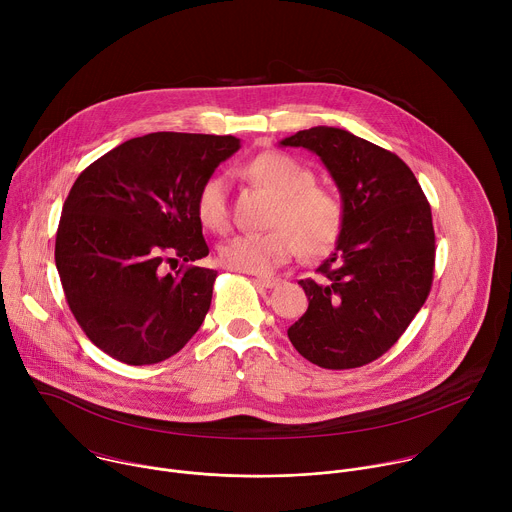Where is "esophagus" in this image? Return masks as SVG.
Here are the masks:
<instances>
[{
	"instance_id": "esophagus-1",
	"label": "esophagus",
	"mask_w": 512,
	"mask_h": 512,
	"mask_svg": "<svg viewBox=\"0 0 512 512\" xmlns=\"http://www.w3.org/2000/svg\"><path fill=\"white\" fill-rule=\"evenodd\" d=\"M255 281H257V285H261V287H265V289H271V287L279 285V279H277V277H267V275H257Z\"/></svg>"
}]
</instances>
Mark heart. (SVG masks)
I'll return each mask as SVG.
<instances>
[{
	"instance_id": "1",
	"label": "heart",
	"mask_w": 512,
	"mask_h": 512,
	"mask_svg": "<svg viewBox=\"0 0 512 512\" xmlns=\"http://www.w3.org/2000/svg\"><path fill=\"white\" fill-rule=\"evenodd\" d=\"M241 176L275 196L263 235H237L218 247L229 269L267 275L287 263L300 247L306 255H324L338 241L344 208L334 192L314 184V174L287 154L263 152L241 166ZM196 214L204 229L223 233L229 227V190L221 176H210L196 194Z\"/></svg>"
}]
</instances>
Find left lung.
Listing matches in <instances>:
<instances>
[{
  "instance_id": "1",
  "label": "left lung",
  "mask_w": 512,
  "mask_h": 512,
  "mask_svg": "<svg viewBox=\"0 0 512 512\" xmlns=\"http://www.w3.org/2000/svg\"><path fill=\"white\" fill-rule=\"evenodd\" d=\"M316 154L338 186L344 225L336 249L302 279L306 314L287 328L296 350L322 369H356L385 354L425 304L435 261L429 202L395 154L338 127L279 141Z\"/></svg>"
}]
</instances>
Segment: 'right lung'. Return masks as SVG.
<instances>
[{
  "instance_id": "1",
  "label": "right lung",
  "mask_w": 512,
  "mask_h": 512,
  "mask_svg": "<svg viewBox=\"0 0 512 512\" xmlns=\"http://www.w3.org/2000/svg\"><path fill=\"white\" fill-rule=\"evenodd\" d=\"M241 148L233 135L158 131L101 156L62 206L54 261L70 312L109 356L141 367L170 358L210 308L214 269L196 194Z\"/></svg>"
}]
</instances>
